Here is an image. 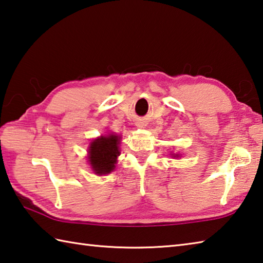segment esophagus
Masks as SVG:
<instances>
[{"instance_id":"obj_1","label":"esophagus","mask_w":263,"mask_h":263,"mask_svg":"<svg viewBox=\"0 0 263 263\" xmlns=\"http://www.w3.org/2000/svg\"><path fill=\"white\" fill-rule=\"evenodd\" d=\"M137 126H138V127H143V126H146V123L140 121V122L137 123Z\"/></svg>"}]
</instances>
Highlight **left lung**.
I'll list each match as a JSON object with an SVG mask.
<instances>
[{
	"mask_svg": "<svg viewBox=\"0 0 263 263\" xmlns=\"http://www.w3.org/2000/svg\"><path fill=\"white\" fill-rule=\"evenodd\" d=\"M171 155H172L173 157H179V155H178V154H171Z\"/></svg>",
	"mask_w": 263,
	"mask_h": 263,
	"instance_id": "left-lung-1",
	"label": "left lung"
}]
</instances>
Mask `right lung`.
Here are the masks:
<instances>
[{
	"mask_svg": "<svg viewBox=\"0 0 263 263\" xmlns=\"http://www.w3.org/2000/svg\"><path fill=\"white\" fill-rule=\"evenodd\" d=\"M121 137L109 133L108 136H101L92 140L89 147V161L92 171L98 176H105L115 170L117 157L120 156Z\"/></svg>",
	"mask_w": 263,
	"mask_h": 263,
	"instance_id": "obj_1",
	"label": "right lung"
}]
</instances>
